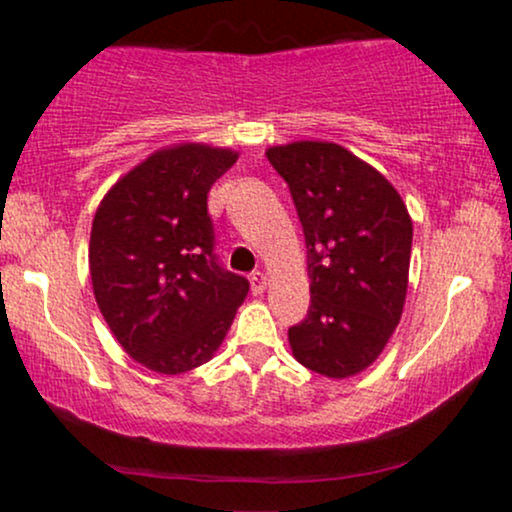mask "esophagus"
Here are the masks:
<instances>
[{
    "label": "esophagus",
    "instance_id": "34e87169",
    "mask_svg": "<svg viewBox=\"0 0 512 512\" xmlns=\"http://www.w3.org/2000/svg\"><path fill=\"white\" fill-rule=\"evenodd\" d=\"M249 282H251V292L254 294H263V290H266V275H263L261 270H254V273L249 275Z\"/></svg>",
    "mask_w": 512,
    "mask_h": 512
}]
</instances>
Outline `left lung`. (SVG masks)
<instances>
[{
	"mask_svg": "<svg viewBox=\"0 0 512 512\" xmlns=\"http://www.w3.org/2000/svg\"><path fill=\"white\" fill-rule=\"evenodd\" d=\"M290 186L309 258L311 306L287 330L299 364L347 378L374 364L402 316L412 220L393 184L335 143L268 148Z\"/></svg>",
	"mask_w": 512,
	"mask_h": 512,
	"instance_id": "1",
	"label": "left lung"
}]
</instances>
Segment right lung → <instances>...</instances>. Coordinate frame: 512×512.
<instances>
[{"instance_id":"add662e5","label":"right lung","mask_w":512,"mask_h":512,"mask_svg":"<svg viewBox=\"0 0 512 512\" xmlns=\"http://www.w3.org/2000/svg\"><path fill=\"white\" fill-rule=\"evenodd\" d=\"M237 162L225 148L158 150L107 191L90 230V278L107 326L158 374L206 364L249 280L215 254L208 191Z\"/></svg>"}]
</instances>
